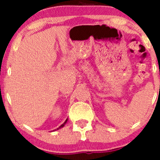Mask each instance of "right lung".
<instances>
[{
  "mask_svg": "<svg viewBox=\"0 0 160 160\" xmlns=\"http://www.w3.org/2000/svg\"><path fill=\"white\" fill-rule=\"evenodd\" d=\"M67 120H66V121H65V122H64V123H63V124H62V125H60V126H59V128H57V129H59V128H62V127H63V126H64V125H65V124H66V123H67ZM57 129H55V130H57Z\"/></svg>",
  "mask_w": 160,
  "mask_h": 160,
  "instance_id": "obj_1",
  "label": "right lung"
}]
</instances>
